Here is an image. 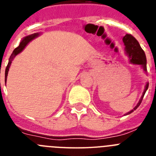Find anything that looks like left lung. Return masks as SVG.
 I'll list each match as a JSON object with an SVG mask.
<instances>
[{
  "instance_id": "left-lung-1",
  "label": "left lung",
  "mask_w": 156,
  "mask_h": 156,
  "mask_svg": "<svg viewBox=\"0 0 156 156\" xmlns=\"http://www.w3.org/2000/svg\"><path fill=\"white\" fill-rule=\"evenodd\" d=\"M122 41L124 43L125 50H126V54H127L128 56H129V62L131 63H133V64L140 65V66L143 67L144 71L146 72V70H147V68H146V62H147L146 61V56L143 49L140 48L138 41L135 39L133 36L130 35V34H126V35L123 37V38H122ZM148 87V83L146 84L145 89H144V92H143V94L142 96H141V98H140L139 102L137 103V105L135 106L134 108H133L131 111H129V112H127L126 115L130 114L131 112H133L134 110H136L138 108L139 105H140V103H141V101H142V99L144 96V94H145Z\"/></svg>"
}]
</instances>
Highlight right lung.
I'll use <instances>...</instances> for the list:
<instances>
[{
    "label": "right lung",
    "instance_id": "obj_1",
    "mask_svg": "<svg viewBox=\"0 0 156 156\" xmlns=\"http://www.w3.org/2000/svg\"><path fill=\"white\" fill-rule=\"evenodd\" d=\"M37 36H39V34H38V33H37V34H31V35L26 37L24 39H23V41L20 42L19 47H17V48H16V49L13 51V52H12V54L11 55V56H10L9 61H8V64L6 67V69H5V83H6V80H7V76H8V70H9V68H10V66H11V64H12V60H13L14 58L16 57L18 54L20 53V52H21L24 49L25 47L27 46V44H28L29 42H30V41H31L32 40L34 39V38H35V37H37Z\"/></svg>",
    "mask_w": 156,
    "mask_h": 156
}]
</instances>
